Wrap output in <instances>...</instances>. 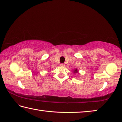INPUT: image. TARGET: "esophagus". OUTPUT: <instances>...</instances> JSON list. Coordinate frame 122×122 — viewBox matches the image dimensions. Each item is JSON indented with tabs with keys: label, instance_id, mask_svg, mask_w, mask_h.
Here are the masks:
<instances>
[{
	"label": "esophagus",
	"instance_id": "obj_1",
	"mask_svg": "<svg viewBox=\"0 0 122 122\" xmlns=\"http://www.w3.org/2000/svg\"><path fill=\"white\" fill-rule=\"evenodd\" d=\"M60 66H62V67H64V66H65V64L63 63H61V64H60Z\"/></svg>",
	"mask_w": 122,
	"mask_h": 122
}]
</instances>
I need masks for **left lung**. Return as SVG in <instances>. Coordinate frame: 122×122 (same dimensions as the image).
Returning <instances> with one entry per match:
<instances>
[{
    "instance_id": "obj_1",
    "label": "left lung",
    "mask_w": 122,
    "mask_h": 122,
    "mask_svg": "<svg viewBox=\"0 0 122 122\" xmlns=\"http://www.w3.org/2000/svg\"><path fill=\"white\" fill-rule=\"evenodd\" d=\"M78 71H79V70H78V69L76 68V69H74V70H73V72L74 73H78Z\"/></svg>"
}]
</instances>
